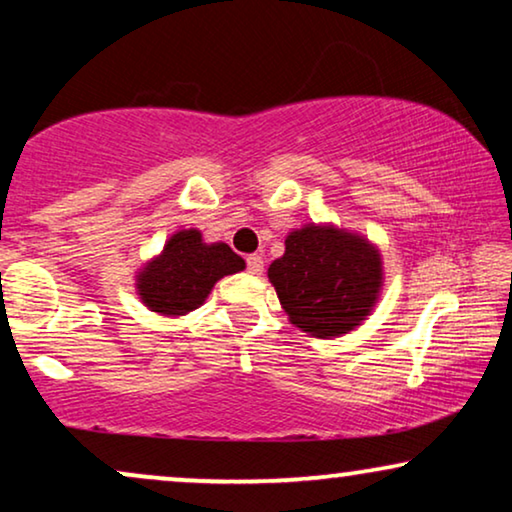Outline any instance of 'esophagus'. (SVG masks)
Here are the masks:
<instances>
[{"label": "esophagus", "mask_w": 512, "mask_h": 512, "mask_svg": "<svg viewBox=\"0 0 512 512\" xmlns=\"http://www.w3.org/2000/svg\"><path fill=\"white\" fill-rule=\"evenodd\" d=\"M247 270L251 272V275H261V272H263V258L258 254L249 256L247 258Z\"/></svg>", "instance_id": "1"}]
</instances>
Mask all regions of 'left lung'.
Instances as JSON below:
<instances>
[{
	"label": "left lung",
	"instance_id": "8db88e82",
	"mask_svg": "<svg viewBox=\"0 0 512 512\" xmlns=\"http://www.w3.org/2000/svg\"><path fill=\"white\" fill-rule=\"evenodd\" d=\"M284 244L268 279L293 326L314 338H340L368 319L384 284L380 249L368 237L307 223Z\"/></svg>",
	"mask_w": 512,
	"mask_h": 512
}]
</instances>
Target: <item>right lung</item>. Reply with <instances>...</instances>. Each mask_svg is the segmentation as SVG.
<instances>
[{"label":"right lung","mask_w":512,"mask_h":512,"mask_svg":"<svg viewBox=\"0 0 512 512\" xmlns=\"http://www.w3.org/2000/svg\"><path fill=\"white\" fill-rule=\"evenodd\" d=\"M247 268L226 242H205L195 228H181L163 251L135 275V289L151 312L184 317L205 303L219 279Z\"/></svg>","instance_id":"add662e5"}]
</instances>
